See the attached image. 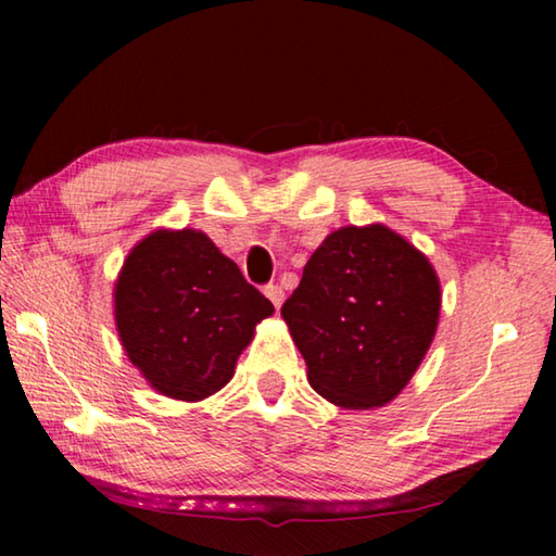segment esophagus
Returning a JSON list of instances; mask_svg holds the SVG:
<instances>
[{"label":"esophagus","instance_id":"1","mask_svg":"<svg viewBox=\"0 0 556 556\" xmlns=\"http://www.w3.org/2000/svg\"><path fill=\"white\" fill-rule=\"evenodd\" d=\"M265 296L275 304V308L281 306V301H285V291H281L279 285H267L265 287Z\"/></svg>","mask_w":556,"mask_h":556}]
</instances>
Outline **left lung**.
Instances as JSON below:
<instances>
[{
  "mask_svg": "<svg viewBox=\"0 0 556 556\" xmlns=\"http://www.w3.org/2000/svg\"><path fill=\"white\" fill-rule=\"evenodd\" d=\"M439 279L429 260L384 225L328 235L281 316L308 382L345 409L382 407L419 368L437 331Z\"/></svg>",
  "mask_w": 556,
  "mask_h": 556,
  "instance_id": "1",
  "label": "left lung"
}]
</instances>
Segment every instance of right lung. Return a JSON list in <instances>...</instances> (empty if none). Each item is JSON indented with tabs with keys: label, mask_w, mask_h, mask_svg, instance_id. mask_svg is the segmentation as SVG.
<instances>
[{
	"label": "right lung",
	"mask_w": 556,
	"mask_h": 556,
	"mask_svg": "<svg viewBox=\"0 0 556 556\" xmlns=\"http://www.w3.org/2000/svg\"><path fill=\"white\" fill-rule=\"evenodd\" d=\"M275 306L199 230H156L129 252L115 321L129 361L166 397L195 402L232 378Z\"/></svg>",
	"instance_id": "1"
}]
</instances>
